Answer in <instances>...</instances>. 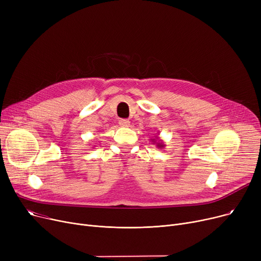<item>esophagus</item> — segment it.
<instances>
[{
    "instance_id": "esophagus-1",
    "label": "esophagus",
    "mask_w": 261,
    "mask_h": 261,
    "mask_svg": "<svg viewBox=\"0 0 261 261\" xmlns=\"http://www.w3.org/2000/svg\"><path fill=\"white\" fill-rule=\"evenodd\" d=\"M119 125L121 127H129L130 126V121L128 119H120L119 120Z\"/></svg>"
}]
</instances>
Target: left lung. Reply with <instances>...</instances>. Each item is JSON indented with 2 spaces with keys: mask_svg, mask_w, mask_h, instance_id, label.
<instances>
[{
  "mask_svg": "<svg viewBox=\"0 0 261 261\" xmlns=\"http://www.w3.org/2000/svg\"><path fill=\"white\" fill-rule=\"evenodd\" d=\"M158 139L159 140V141H157ZM150 141L153 142L154 144H156V147H159V149H162V148L165 147V145H164V143H163V141H162V140H160L159 136H155V139H151Z\"/></svg>",
  "mask_w": 261,
  "mask_h": 261,
  "instance_id": "8db88e82",
  "label": "left lung"
}]
</instances>
